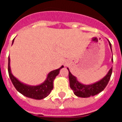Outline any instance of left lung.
I'll list each match as a JSON object with an SVG mask.
<instances>
[{"label": "left lung", "mask_w": 122, "mask_h": 122, "mask_svg": "<svg viewBox=\"0 0 122 122\" xmlns=\"http://www.w3.org/2000/svg\"><path fill=\"white\" fill-rule=\"evenodd\" d=\"M109 46L112 51L111 44L109 41ZM112 61L113 62V59H112ZM67 69L69 72L68 77L70 88L73 90L75 95L82 98L90 97L92 96L97 95L98 93L103 91L108 84L111 76L112 73V68H111L107 74L100 81L97 82L92 84L84 85L79 82L77 80L76 77L71 73L68 68Z\"/></svg>", "instance_id": "left-lung-1"}]
</instances>
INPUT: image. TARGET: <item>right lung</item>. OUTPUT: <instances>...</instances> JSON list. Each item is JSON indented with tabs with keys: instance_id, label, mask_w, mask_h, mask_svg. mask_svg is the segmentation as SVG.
Instances as JSON below:
<instances>
[{
	"instance_id": "1",
	"label": "right lung",
	"mask_w": 122,
	"mask_h": 122,
	"mask_svg": "<svg viewBox=\"0 0 122 122\" xmlns=\"http://www.w3.org/2000/svg\"><path fill=\"white\" fill-rule=\"evenodd\" d=\"M13 41L14 39L13 40L12 44L13 43ZM10 61V59L8 57V74L13 86L19 93H21L27 97L35 100H41L49 95L51 90L53 89V82L54 79L59 74L60 69L63 67V66H62L57 70L51 71L48 74V77L45 81L42 83L41 84L36 86H30L21 82L13 75L11 72Z\"/></svg>"
}]
</instances>
